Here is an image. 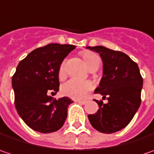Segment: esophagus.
Instances as JSON below:
<instances>
[{"label":"esophagus","instance_id":"1","mask_svg":"<svg viewBox=\"0 0 154 154\" xmlns=\"http://www.w3.org/2000/svg\"><path fill=\"white\" fill-rule=\"evenodd\" d=\"M75 102H77V103H80L81 104H85L86 103V100H75Z\"/></svg>","mask_w":154,"mask_h":154}]
</instances>
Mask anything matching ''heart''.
<instances>
[{"instance_id": "obj_1", "label": "heart", "mask_w": 154, "mask_h": 154, "mask_svg": "<svg viewBox=\"0 0 154 154\" xmlns=\"http://www.w3.org/2000/svg\"><path fill=\"white\" fill-rule=\"evenodd\" d=\"M81 56L89 69L100 64V58L94 52L85 51L81 53ZM65 65L66 61H63L59 67L58 75L61 78L65 74ZM92 89L93 84L91 81H80L75 79H71L65 84H63L62 86V92L63 95L74 99H83L86 98L87 93L91 92Z\"/></svg>"}]
</instances>
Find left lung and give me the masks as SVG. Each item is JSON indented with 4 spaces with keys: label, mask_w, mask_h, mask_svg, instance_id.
<instances>
[{
    "label": "left lung",
    "mask_w": 154,
    "mask_h": 154,
    "mask_svg": "<svg viewBox=\"0 0 154 154\" xmlns=\"http://www.w3.org/2000/svg\"><path fill=\"white\" fill-rule=\"evenodd\" d=\"M86 48L102 58L103 77L94 92L108 99L107 103L96 100L99 109L88 119L98 132L115 133L126 127L139 109L143 79L137 63L125 53L103 46Z\"/></svg>",
    "instance_id": "1"
}]
</instances>
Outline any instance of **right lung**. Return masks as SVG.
<instances>
[{
  "label": "right lung",
  "instance_id": "right-lung-1",
  "mask_svg": "<svg viewBox=\"0 0 154 154\" xmlns=\"http://www.w3.org/2000/svg\"><path fill=\"white\" fill-rule=\"evenodd\" d=\"M74 45L50 44L32 51L18 64L12 77L14 104L27 126L40 133H52L63 126L68 105V97L53 99L59 91L58 70Z\"/></svg>",
  "mask_w": 154,
  "mask_h": 154
}]
</instances>
